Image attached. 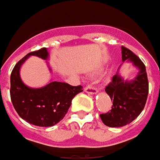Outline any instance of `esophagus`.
I'll list each match as a JSON object with an SVG mask.
<instances>
[{"label":"esophagus","instance_id":"obj_1","mask_svg":"<svg viewBox=\"0 0 160 160\" xmlns=\"http://www.w3.org/2000/svg\"><path fill=\"white\" fill-rule=\"evenodd\" d=\"M84 91L86 92L87 93H89V94H97V93L98 92V89L95 88V87H93V86H88L85 88V89H84Z\"/></svg>","mask_w":160,"mask_h":160}]
</instances>
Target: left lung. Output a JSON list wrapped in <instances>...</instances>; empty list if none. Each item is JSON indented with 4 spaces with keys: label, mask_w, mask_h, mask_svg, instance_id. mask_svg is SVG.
<instances>
[{
    "label": "left lung",
    "mask_w": 160,
    "mask_h": 160,
    "mask_svg": "<svg viewBox=\"0 0 160 160\" xmlns=\"http://www.w3.org/2000/svg\"><path fill=\"white\" fill-rule=\"evenodd\" d=\"M122 61L132 62L139 69L132 80H125L119 74V69L113 76L112 82L106 87L113 106L111 112L101 114L102 122L109 127H121L132 122L144 109L149 93V82L144 62L132 51L121 47Z\"/></svg>",
    "instance_id": "obj_1"
}]
</instances>
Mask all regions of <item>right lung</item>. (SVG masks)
Masks as SVG:
<instances>
[{
	"mask_svg": "<svg viewBox=\"0 0 160 160\" xmlns=\"http://www.w3.org/2000/svg\"><path fill=\"white\" fill-rule=\"evenodd\" d=\"M48 59L47 48L28 53L15 64L11 75V99L18 115L29 124L49 127L64 117L72 98L82 92V87H73L66 82H51L39 88L26 86L20 76V69L29 56ZM49 70L51 68H49Z\"/></svg>",
	"mask_w": 160,
	"mask_h": 160,
	"instance_id": "right-lung-1",
	"label": "right lung"
}]
</instances>
